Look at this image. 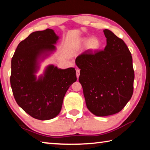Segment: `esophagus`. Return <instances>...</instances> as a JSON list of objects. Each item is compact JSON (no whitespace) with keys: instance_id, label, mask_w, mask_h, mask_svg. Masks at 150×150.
Instances as JSON below:
<instances>
[{"instance_id":"1","label":"esophagus","mask_w":150,"mask_h":150,"mask_svg":"<svg viewBox=\"0 0 150 150\" xmlns=\"http://www.w3.org/2000/svg\"><path fill=\"white\" fill-rule=\"evenodd\" d=\"M76 75H77V77L78 79L80 75V69H76Z\"/></svg>"}]
</instances>
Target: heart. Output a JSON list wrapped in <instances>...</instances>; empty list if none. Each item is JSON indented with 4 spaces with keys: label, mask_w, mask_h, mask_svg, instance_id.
Listing matches in <instances>:
<instances>
[{
    "label": "heart",
    "mask_w": 150,
    "mask_h": 150,
    "mask_svg": "<svg viewBox=\"0 0 150 150\" xmlns=\"http://www.w3.org/2000/svg\"><path fill=\"white\" fill-rule=\"evenodd\" d=\"M81 43L83 44H87V47L88 49L91 50H96L99 48L100 45V43L99 40L97 38L93 37L91 38H83L81 40Z\"/></svg>",
    "instance_id": "1"
}]
</instances>
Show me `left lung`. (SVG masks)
<instances>
[{"mask_svg":"<svg viewBox=\"0 0 150 150\" xmlns=\"http://www.w3.org/2000/svg\"><path fill=\"white\" fill-rule=\"evenodd\" d=\"M106 38L104 50H87L75 59L81 69L87 108L97 116L115 115L132 96L134 71L131 53L122 40L110 30H103Z\"/></svg>","mask_w":150,"mask_h":150,"instance_id":"left-lung-1","label":"left lung"}]
</instances>
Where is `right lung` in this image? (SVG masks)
Returning <instances> with one entry per match:
<instances>
[{
	"mask_svg": "<svg viewBox=\"0 0 150 150\" xmlns=\"http://www.w3.org/2000/svg\"><path fill=\"white\" fill-rule=\"evenodd\" d=\"M59 37L52 29L32 32L20 42L11 61V85L20 107L32 117L50 120L59 115L63 98L77 81L75 68L59 69L48 65L44 75L36 79L38 59L55 50Z\"/></svg>",
	"mask_w": 150,
	"mask_h": 150,
	"instance_id": "obj_1",
	"label": "right lung"
}]
</instances>
